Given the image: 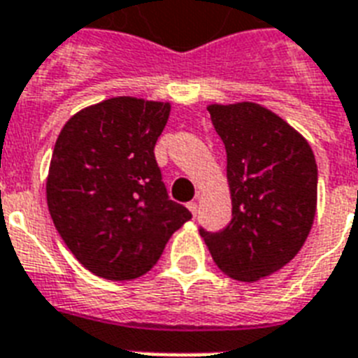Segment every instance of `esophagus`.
Wrapping results in <instances>:
<instances>
[{
    "label": "esophagus",
    "mask_w": 358,
    "mask_h": 358,
    "mask_svg": "<svg viewBox=\"0 0 358 358\" xmlns=\"http://www.w3.org/2000/svg\"><path fill=\"white\" fill-rule=\"evenodd\" d=\"M187 208H189V212L193 213V215H195V217H196V213H199V204H196L195 201H191L189 204H187Z\"/></svg>",
    "instance_id": "1"
}]
</instances>
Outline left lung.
<instances>
[{"label": "left lung", "mask_w": 358, "mask_h": 358, "mask_svg": "<svg viewBox=\"0 0 358 358\" xmlns=\"http://www.w3.org/2000/svg\"><path fill=\"white\" fill-rule=\"evenodd\" d=\"M208 111L227 148L232 221L201 236L224 275L255 282L294 260L310 234L316 157L297 129L260 103H212Z\"/></svg>", "instance_id": "1"}]
</instances>
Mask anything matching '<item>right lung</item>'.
Segmentation results:
<instances>
[{
    "label": "right lung",
    "mask_w": 358,
    "mask_h": 358,
    "mask_svg": "<svg viewBox=\"0 0 358 358\" xmlns=\"http://www.w3.org/2000/svg\"><path fill=\"white\" fill-rule=\"evenodd\" d=\"M171 103L117 96L63 126L46 180L48 210L81 266L108 280L150 271L191 219L169 199L154 146Z\"/></svg>",
    "instance_id": "right-lung-1"
}]
</instances>
